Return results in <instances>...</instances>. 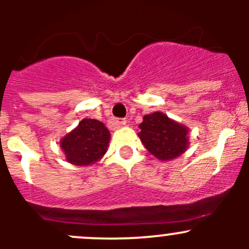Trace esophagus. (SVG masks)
Listing matches in <instances>:
<instances>
[{
	"label": "esophagus",
	"instance_id": "esophagus-1",
	"mask_svg": "<svg viewBox=\"0 0 249 249\" xmlns=\"http://www.w3.org/2000/svg\"><path fill=\"white\" fill-rule=\"evenodd\" d=\"M115 126H123V125L126 124V119H114L113 120Z\"/></svg>",
	"mask_w": 249,
	"mask_h": 249
}]
</instances>
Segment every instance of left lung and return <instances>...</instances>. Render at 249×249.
Returning <instances> with one entry per match:
<instances>
[{"mask_svg": "<svg viewBox=\"0 0 249 249\" xmlns=\"http://www.w3.org/2000/svg\"><path fill=\"white\" fill-rule=\"evenodd\" d=\"M139 127L141 142L161 161L176 159L189 147V129L162 112L144 115Z\"/></svg>", "mask_w": 249, "mask_h": 249, "instance_id": "obj_1", "label": "left lung"}]
</instances>
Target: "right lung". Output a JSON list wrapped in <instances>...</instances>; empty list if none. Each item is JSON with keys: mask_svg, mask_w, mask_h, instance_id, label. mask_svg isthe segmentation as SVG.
<instances>
[{"mask_svg": "<svg viewBox=\"0 0 249 249\" xmlns=\"http://www.w3.org/2000/svg\"><path fill=\"white\" fill-rule=\"evenodd\" d=\"M109 141V130L104 123L84 118L60 140V147L67 162L76 166H89L106 154Z\"/></svg>", "mask_w": 249, "mask_h": 249, "instance_id": "1", "label": "right lung"}]
</instances>
